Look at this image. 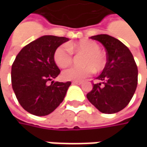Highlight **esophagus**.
Here are the masks:
<instances>
[{
  "label": "esophagus",
  "instance_id": "esophagus-1",
  "mask_svg": "<svg viewBox=\"0 0 147 147\" xmlns=\"http://www.w3.org/2000/svg\"><path fill=\"white\" fill-rule=\"evenodd\" d=\"M72 83H73V84H78V85H80V84H82V82H80V81H74Z\"/></svg>",
  "mask_w": 147,
  "mask_h": 147
}]
</instances>
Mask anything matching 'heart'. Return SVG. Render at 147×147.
Here are the masks:
<instances>
[{
	"label": "heart",
	"mask_w": 147,
	"mask_h": 147,
	"mask_svg": "<svg viewBox=\"0 0 147 147\" xmlns=\"http://www.w3.org/2000/svg\"><path fill=\"white\" fill-rule=\"evenodd\" d=\"M97 43L92 40L84 39L78 42L60 45L54 51L55 63L59 68H66L72 63V53L82 54V67H72L62 72L61 76L67 81H81L89 77L92 72L103 70L106 64L105 55Z\"/></svg>",
	"instance_id": "1"
}]
</instances>
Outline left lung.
Returning <instances> with one entry per match:
<instances>
[{
	"instance_id": "8db88e82",
	"label": "left lung",
	"mask_w": 147,
	"mask_h": 147,
	"mask_svg": "<svg viewBox=\"0 0 147 147\" xmlns=\"http://www.w3.org/2000/svg\"><path fill=\"white\" fill-rule=\"evenodd\" d=\"M91 39L101 43L106 51L107 62L87 98L101 113L115 114L124 109L138 86V71L129 49L119 40L107 34Z\"/></svg>"
}]
</instances>
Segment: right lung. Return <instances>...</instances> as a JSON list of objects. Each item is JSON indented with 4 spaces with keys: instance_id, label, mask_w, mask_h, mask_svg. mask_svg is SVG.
Listing matches in <instances>:
<instances>
[{
    "instance_id": "obj_1",
    "label": "right lung",
    "mask_w": 147,
    "mask_h": 147,
    "mask_svg": "<svg viewBox=\"0 0 147 147\" xmlns=\"http://www.w3.org/2000/svg\"><path fill=\"white\" fill-rule=\"evenodd\" d=\"M69 40L65 37L42 36L25 46L14 59L12 88L21 106L32 115H47L65 98L71 82L53 81L60 73L53 55L55 49Z\"/></svg>"
}]
</instances>
